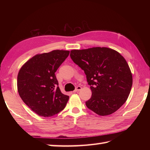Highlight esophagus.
Here are the masks:
<instances>
[{
  "label": "esophagus",
  "instance_id": "obj_1",
  "mask_svg": "<svg viewBox=\"0 0 150 150\" xmlns=\"http://www.w3.org/2000/svg\"><path fill=\"white\" fill-rule=\"evenodd\" d=\"M82 89V88H81V86H77V88H76V89H75V92H77V91H80Z\"/></svg>",
  "mask_w": 150,
  "mask_h": 150
}]
</instances>
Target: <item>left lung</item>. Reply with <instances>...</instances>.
I'll use <instances>...</instances> for the list:
<instances>
[{
  "instance_id": "left-lung-1",
  "label": "left lung",
  "mask_w": 150,
  "mask_h": 150,
  "mask_svg": "<svg viewBox=\"0 0 150 150\" xmlns=\"http://www.w3.org/2000/svg\"><path fill=\"white\" fill-rule=\"evenodd\" d=\"M73 61L83 69L92 92L86 102L100 116L115 112L126 103L133 84L132 73L125 59L113 49L93 47L73 50Z\"/></svg>"
}]
</instances>
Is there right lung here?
<instances>
[{
  "label": "right lung",
  "instance_id": "obj_1",
  "mask_svg": "<svg viewBox=\"0 0 150 150\" xmlns=\"http://www.w3.org/2000/svg\"><path fill=\"white\" fill-rule=\"evenodd\" d=\"M69 51L53 50L37 54L25 62L17 76V90L22 100L38 115L52 117L65 108L69 96L58 86L55 73Z\"/></svg>",
  "mask_w": 150,
  "mask_h": 150
}]
</instances>
